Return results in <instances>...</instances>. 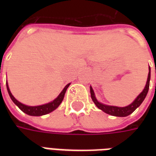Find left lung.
Listing matches in <instances>:
<instances>
[{
	"label": "left lung",
	"instance_id": "obj_1",
	"mask_svg": "<svg viewBox=\"0 0 156 156\" xmlns=\"http://www.w3.org/2000/svg\"><path fill=\"white\" fill-rule=\"evenodd\" d=\"M150 80H151V68H149V74H148L147 82H146V84H145L144 90L138 95L136 98L131 103L130 105H128V106H125V107H117V106L107 105L98 102L96 97H95L94 92L93 88L90 86V94H91L92 100L94 101L95 105L99 109H101L102 111H104L106 114H108V115H110L112 116H117V117H126L128 115H131L142 104V102L144 101V99L145 98L148 94V91H149Z\"/></svg>",
	"mask_w": 156,
	"mask_h": 156
}]
</instances>
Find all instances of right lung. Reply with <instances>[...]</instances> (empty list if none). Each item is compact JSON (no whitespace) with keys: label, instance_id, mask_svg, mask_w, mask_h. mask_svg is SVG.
Masks as SVG:
<instances>
[{"label":"right lung","instance_id":"1","mask_svg":"<svg viewBox=\"0 0 156 156\" xmlns=\"http://www.w3.org/2000/svg\"><path fill=\"white\" fill-rule=\"evenodd\" d=\"M70 83H68L65 86V88L62 89V91L60 93V94L58 95L57 98H55L54 100H52L51 102H49L48 104H45L42 105H38V106H28V105H26L22 104L21 102H19L18 100H16L15 97L12 95V94L10 91V88H9L8 83L6 81V88H7V91L10 95V97L12 98V100L13 103L15 104L17 107H18L22 112H24L25 114L31 116H41V115H48L49 113H51L53 110H55L56 108H58L59 105H61L62 101L63 100L64 98L65 93L67 91V89L69 87Z\"/></svg>","mask_w":156,"mask_h":156}]
</instances>
